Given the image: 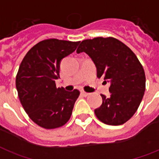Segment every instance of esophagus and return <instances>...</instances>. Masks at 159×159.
Segmentation results:
<instances>
[{
	"label": "esophagus",
	"mask_w": 159,
	"mask_h": 159,
	"mask_svg": "<svg viewBox=\"0 0 159 159\" xmlns=\"http://www.w3.org/2000/svg\"><path fill=\"white\" fill-rule=\"evenodd\" d=\"M81 93H82V95L85 96V97H86V96H88V95H89V94H89V93H86V92H85V91H82V92H81Z\"/></svg>",
	"instance_id": "1"
}]
</instances>
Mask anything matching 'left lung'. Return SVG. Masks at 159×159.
<instances>
[{
	"label": "left lung",
	"instance_id": "1",
	"mask_svg": "<svg viewBox=\"0 0 159 159\" xmlns=\"http://www.w3.org/2000/svg\"><path fill=\"white\" fill-rule=\"evenodd\" d=\"M86 52L97 69V77L109 82L111 94H101L102 105L94 110L97 118L108 125L127 122L137 111L145 90L143 67L133 51L112 37L83 40L77 53Z\"/></svg>",
	"mask_w": 159,
	"mask_h": 159
}]
</instances>
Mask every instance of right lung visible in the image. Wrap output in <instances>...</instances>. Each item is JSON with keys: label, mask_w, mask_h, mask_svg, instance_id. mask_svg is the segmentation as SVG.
Here are the masks:
<instances>
[{"label": "right lung", "mask_w": 159, "mask_h": 159, "mask_svg": "<svg viewBox=\"0 0 159 159\" xmlns=\"http://www.w3.org/2000/svg\"><path fill=\"white\" fill-rule=\"evenodd\" d=\"M80 42L50 39L29 50L18 69L16 88L20 102L36 125L48 129L68 122L79 90L66 91L55 83L61 60L73 53Z\"/></svg>", "instance_id": "1"}]
</instances>
